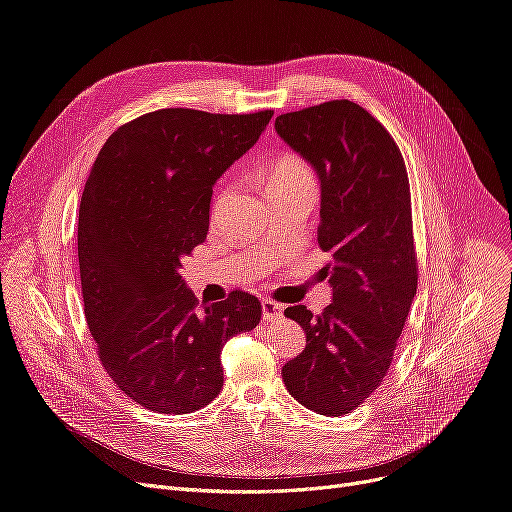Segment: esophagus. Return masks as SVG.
<instances>
[{
  "label": "esophagus",
  "instance_id": "obj_1",
  "mask_svg": "<svg viewBox=\"0 0 512 512\" xmlns=\"http://www.w3.org/2000/svg\"><path fill=\"white\" fill-rule=\"evenodd\" d=\"M282 304H276V301H272V299H263L261 301V316H263V320H278V318H282Z\"/></svg>",
  "mask_w": 512,
  "mask_h": 512
}]
</instances>
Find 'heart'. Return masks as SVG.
Wrapping results in <instances>:
<instances>
[{
  "mask_svg": "<svg viewBox=\"0 0 512 512\" xmlns=\"http://www.w3.org/2000/svg\"><path fill=\"white\" fill-rule=\"evenodd\" d=\"M274 183H312L314 185V175L304 160H299L295 156H282L270 168L268 185H274Z\"/></svg>",
  "mask_w": 512,
  "mask_h": 512,
  "instance_id": "b5f03b06",
  "label": "heart"
}]
</instances>
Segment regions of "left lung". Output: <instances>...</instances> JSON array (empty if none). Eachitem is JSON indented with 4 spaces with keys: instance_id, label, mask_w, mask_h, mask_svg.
<instances>
[{
    "instance_id": "left-lung-1",
    "label": "left lung",
    "mask_w": 512,
    "mask_h": 512,
    "mask_svg": "<svg viewBox=\"0 0 512 512\" xmlns=\"http://www.w3.org/2000/svg\"><path fill=\"white\" fill-rule=\"evenodd\" d=\"M274 126L318 175V244L333 287L323 314L285 310L306 348L282 380L304 407L344 415L382 384L418 289L407 168L390 132L346 99L282 113Z\"/></svg>"
}]
</instances>
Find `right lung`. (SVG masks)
Masks as SVG:
<instances>
[{
	"instance_id": "add662e5",
	"label": "right lung",
	"mask_w": 512,
	"mask_h": 512,
	"mask_svg": "<svg viewBox=\"0 0 512 512\" xmlns=\"http://www.w3.org/2000/svg\"><path fill=\"white\" fill-rule=\"evenodd\" d=\"M272 116L158 109L120 126L92 164L78 223L84 314L105 371L145 409L211 403L223 344L259 325L255 295L200 308L179 270L206 240L213 185Z\"/></svg>"
}]
</instances>
